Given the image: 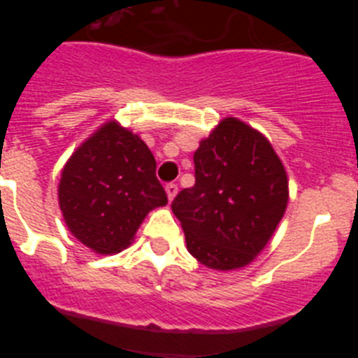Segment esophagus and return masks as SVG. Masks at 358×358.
I'll return each mask as SVG.
<instances>
[{"mask_svg":"<svg viewBox=\"0 0 358 358\" xmlns=\"http://www.w3.org/2000/svg\"><path fill=\"white\" fill-rule=\"evenodd\" d=\"M164 189H166V195H169L170 201H173V197L177 195V185H176V182H169V185L164 186Z\"/></svg>","mask_w":358,"mask_h":358,"instance_id":"34e87169","label":"esophagus"}]
</instances>
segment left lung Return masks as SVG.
I'll list each match as a JSON object with an SVG mask.
<instances>
[{
  "label": "left lung",
  "instance_id": "1",
  "mask_svg": "<svg viewBox=\"0 0 358 358\" xmlns=\"http://www.w3.org/2000/svg\"><path fill=\"white\" fill-rule=\"evenodd\" d=\"M194 163L195 185L172 202L189 255L218 271L248 265L285 213L289 182L280 157L260 132L226 118L201 141Z\"/></svg>",
  "mask_w": 358,
  "mask_h": 358
}]
</instances>
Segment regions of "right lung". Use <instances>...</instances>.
Listing matches in <instances>:
<instances>
[{"instance_id":"1","label":"right lung","mask_w":358,"mask_h":358,"mask_svg":"<svg viewBox=\"0 0 358 358\" xmlns=\"http://www.w3.org/2000/svg\"><path fill=\"white\" fill-rule=\"evenodd\" d=\"M166 202L152 152L115 122L77 148L59 185L69 231L100 255L127 248L148 211Z\"/></svg>"}]
</instances>
